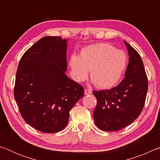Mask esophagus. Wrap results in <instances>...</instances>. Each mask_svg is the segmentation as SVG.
<instances>
[{
  "label": "esophagus",
  "mask_w": 160,
  "mask_h": 160,
  "mask_svg": "<svg viewBox=\"0 0 160 160\" xmlns=\"http://www.w3.org/2000/svg\"><path fill=\"white\" fill-rule=\"evenodd\" d=\"M92 93V91L91 90H88V89H85V94H86V95L91 94Z\"/></svg>",
  "instance_id": "1"
}]
</instances>
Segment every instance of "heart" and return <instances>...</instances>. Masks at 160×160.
Wrapping results in <instances>:
<instances>
[{
    "mask_svg": "<svg viewBox=\"0 0 160 160\" xmlns=\"http://www.w3.org/2000/svg\"><path fill=\"white\" fill-rule=\"evenodd\" d=\"M126 63L127 58L123 51L104 43L84 47L80 56L72 54L69 59L74 80L83 82L90 70L92 82L102 89L112 88L118 82Z\"/></svg>",
    "mask_w": 160,
    "mask_h": 160,
    "instance_id": "1",
    "label": "heart"
}]
</instances>
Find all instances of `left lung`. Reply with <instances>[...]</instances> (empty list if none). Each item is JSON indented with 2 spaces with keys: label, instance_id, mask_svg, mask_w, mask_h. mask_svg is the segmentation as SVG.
<instances>
[{
  "label": "left lung",
  "instance_id": "obj_1",
  "mask_svg": "<svg viewBox=\"0 0 160 160\" xmlns=\"http://www.w3.org/2000/svg\"><path fill=\"white\" fill-rule=\"evenodd\" d=\"M129 56L125 78L114 88L93 91L97 104L94 121L99 129L116 131L138 117L144 107L148 88V78L139 53L124 41Z\"/></svg>",
  "mask_w": 160,
  "mask_h": 160
}]
</instances>
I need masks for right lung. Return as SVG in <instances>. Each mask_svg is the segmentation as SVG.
<instances>
[{
	"label": "right lung",
	"instance_id": "obj_1",
	"mask_svg": "<svg viewBox=\"0 0 160 160\" xmlns=\"http://www.w3.org/2000/svg\"><path fill=\"white\" fill-rule=\"evenodd\" d=\"M68 39L44 37L23 54L16 73L14 96L27 123L43 132H59L84 88L66 75Z\"/></svg>",
	"mask_w": 160,
	"mask_h": 160
}]
</instances>
